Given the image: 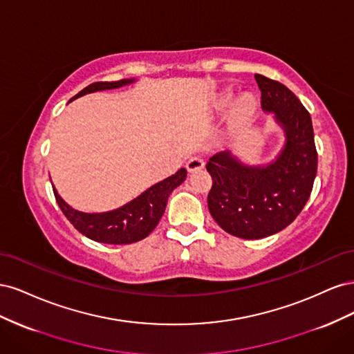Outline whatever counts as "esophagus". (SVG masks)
I'll list each match as a JSON object with an SVG mask.
<instances>
[{"label": "esophagus", "mask_w": 354, "mask_h": 354, "mask_svg": "<svg viewBox=\"0 0 354 354\" xmlns=\"http://www.w3.org/2000/svg\"><path fill=\"white\" fill-rule=\"evenodd\" d=\"M203 167H205V162H203V159L199 156L190 158L186 164V168L189 173H198V171H201Z\"/></svg>", "instance_id": "esophagus-1"}]
</instances>
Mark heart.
<instances>
[{
  "instance_id": "1",
  "label": "heart",
  "mask_w": 354,
  "mask_h": 354,
  "mask_svg": "<svg viewBox=\"0 0 354 354\" xmlns=\"http://www.w3.org/2000/svg\"><path fill=\"white\" fill-rule=\"evenodd\" d=\"M230 97L232 94L229 93L223 94L218 100V104L226 106L230 102ZM257 106H259V102H257L254 95L251 93H243L238 95V97L232 103V109H230L232 118L233 120H245V118H250L255 112Z\"/></svg>"
}]
</instances>
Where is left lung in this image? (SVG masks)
Returning <instances> with one entry per match:
<instances>
[{
	"label": "left lung",
	"mask_w": 354,
	"mask_h": 354,
	"mask_svg": "<svg viewBox=\"0 0 354 354\" xmlns=\"http://www.w3.org/2000/svg\"><path fill=\"white\" fill-rule=\"evenodd\" d=\"M261 108L273 113L285 143L273 160L250 165L224 151L212 155L208 209L218 226L242 239H261L291 224L313 189L317 152L310 113L283 84L255 75Z\"/></svg>",
	"instance_id": "obj_1"
}]
</instances>
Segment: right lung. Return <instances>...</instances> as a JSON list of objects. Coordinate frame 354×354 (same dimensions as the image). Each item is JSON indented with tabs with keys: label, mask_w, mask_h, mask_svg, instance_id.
<instances>
[{
	"label": "right lung",
	"mask_w": 354,
	"mask_h": 354,
	"mask_svg": "<svg viewBox=\"0 0 354 354\" xmlns=\"http://www.w3.org/2000/svg\"><path fill=\"white\" fill-rule=\"evenodd\" d=\"M134 82V78L112 82H94L80 91L73 99H71V102L85 94L121 88ZM186 177V168H180L176 174L146 189L143 194L127 202L125 205L106 212H82L75 209L62 199L56 187H53V190H55V196L62 212L78 232L95 242L127 245L145 239L156 227V224L165 212L171 192L183 183Z\"/></svg>",
	"instance_id": "right-lung-1"
}]
</instances>
